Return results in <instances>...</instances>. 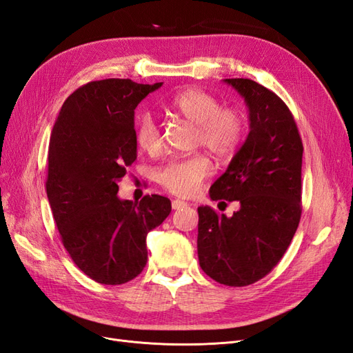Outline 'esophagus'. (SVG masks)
<instances>
[{
  "label": "esophagus",
  "instance_id": "34e87169",
  "mask_svg": "<svg viewBox=\"0 0 353 353\" xmlns=\"http://www.w3.org/2000/svg\"><path fill=\"white\" fill-rule=\"evenodd\" d=\"M185 206H187V203H185V201H183V200H178V199H175V200L172 201V209H174V210L183 209V208H185Z\"/></svg>",
  "mask_w": 353,
  "mask_h": 353
}]
</instances>
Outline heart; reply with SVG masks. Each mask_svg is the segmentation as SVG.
I'll use <instances>...</instances> for the list:
<instances>
[{
  "mask_svg": "<svg viewBox=\"0 0 353 353\" xmlns=\"http://www.w3.org/2000/svg\"><path fill=\"white\" fill-rule=\"evenodd\" d=\"M169 112L196 126L194 143L218 160L237 152L245 132V117L234 108H222L221 101L200 88L179 91L166 104ZM135 143L143 152L157 154L162 150V131L150 113H143L135 123ZM212 174L210 160L203 154L170 160L159 169L157 183L170 194L190 197Z\"/></svg>",
  "mask_w": 353,
  "mask_h": 353,
  "instance_id": "b5f03b06",
  "label": "heart"
}]
</instances>
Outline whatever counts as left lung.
Returning a JSON list of instances; mask_svg holds the SVG:
<instances>
[{
  "label": "left lung",
  "mask_w": 353,
  "mask_h": 353,
  "mask_svg": "<svg viewBox=\"0 0 353 353\" xmlns=\"http://www.w3.org/2000/svg\"><path fill=\"white\" fill-rule=\"evenodd\" d=\"M249 108L250 131L210 199L239 201L232 216L200 206L197 253L212 280L231 287L259 281L290 245L302 215L303 144L285 103L252 79H223Z\"/></svg>",
  "instance_id": "left-lung-1"
}]
</instances>
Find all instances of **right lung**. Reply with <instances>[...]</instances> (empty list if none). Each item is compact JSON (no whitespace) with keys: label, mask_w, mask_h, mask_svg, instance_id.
Masks as SVG:
<instances>
[{"label":"right lung","mask_w":353,"mask_h":353,"mask_svg":"<svg viewBox=\"0 0 353 353\" xmlns=\"http://www.w3.org/2000/svg\"><path fill=\"white\" fill-rule=\"evenodd\" d=\"M162 87L131 79L82 85L63 103L48 147L47 196L60 239L91 280L117 285L147 263V234L170 213V200L117 197V183L137 159L134 110Z\"/></svg>","instance_id":"add662e5"}]
</instances>
